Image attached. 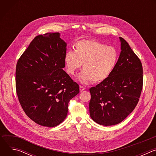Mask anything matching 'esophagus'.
<instances>
[{
	"mask_svg": "<svg viewBox=\"0 0 156 156\" xmlns=\"http://www.w3.org/2000/svg\"><path fill=\"white\" fill-rule=\"evenodd\" d=\"M84 90H85V87H83V86H80V92H82Z\"/></svg>",
	"mask_w": 156,
	"mask_h": 156,
	"instance_id": "34e87169",
	"label": "esophagus"
}]
</instances>
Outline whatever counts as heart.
<instances>
[{
    "mask_svg": "<svg viewBox=\"0 0 156 156\" xmlns=\"http://www.w3.org/2000/svg\"><path fill=\"white\" fill-rule=\"evenodd\" d=\"M75 52L67 51L64 57L68 73L75 75L82 66L83 70L78 75L83 83L90 81L98 83L106 80L117 64V49L93 39H81L75 44Z\"/></svg>",
    "mask_w": 156,
    "mask_h": 156,
    "instance_id": "b5f03b06",
    "label": "heart"
}]
</instances>
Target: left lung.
Wrapping results in <instances>:
<instances>
[{
  "mask_svg": "<svg viewBox=\"0 0 156 156\" xmlns=\"http://www.w3.org/2000/svg\"><path fill=\"white\" fill-rule=\"evenodd\" d=\"M121 52L112 72L104 81L90 89L91 119L111 126L122 122L136 107L143 89V66L128 43L120 37Z\"/></svg>",
  "mask_w": 156,
  "mask_h": 156,
  "instance_id": "1",
  "label": "left lung"
}]
</instances>
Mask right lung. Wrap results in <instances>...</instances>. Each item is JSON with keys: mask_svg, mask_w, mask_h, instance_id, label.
<instances>
[{"mask_svg": "<svg viewBox=\"0 0 156 156\" xmlns=\"http://www.w3.org/2000/svg\"><path fill=\"white\" fill-rule=\"evenodd\" d=\"M66 43L59 33L36 36L16 66V91L27 115L37 124L54 127L68 113L79 85L63 69Z\"/></svg>", "mask_w": 156, "mask_h": 156, "instance_id": "1", "label": "right lung"}]
</instances>
